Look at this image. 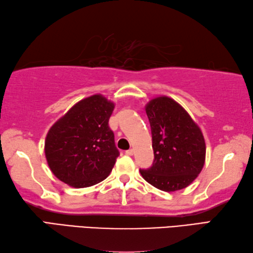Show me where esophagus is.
<instances>
[{
  "label": "esophagus",
  "instance_id": "34e87169",
  "mask_svg": "<svg viewBox=\"0 0 253 253\" xmlns=\"http://www.w3.org/2000/svg\"><path fill=\"white\" fill-rule=\"evenodd\" d=\"M125 153H126L127 156H132V155H133V150H132V149H129V150H127Z\"/></svg>",
  "mask_w": 253,
  "mask_h": 253
}]
</instances>
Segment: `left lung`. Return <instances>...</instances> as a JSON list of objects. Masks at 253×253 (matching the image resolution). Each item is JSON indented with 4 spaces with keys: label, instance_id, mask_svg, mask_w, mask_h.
Wrapping results in <instances>:
<instances>
[{
    "label": "left lung",
    "instance_id": "obj_1",
    "mask_svg": "<svg viewBox=\"0 0 253 253\" xmlns=\"http://www.w3.org/2000/svg\"><path fill=\"white\" fill-rule=\"evenodd\" d=\"M155 159L140 170L148 183L165 192L189 186L205 163L206 146L200 127L179 103L159 96L146 105Z\"/></svg>",
    "mask_w": 253,
    "mask_h": 253
}]
</instances>
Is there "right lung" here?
Here are the masks:
<instances>
[{
  "mask_svg": "<svg viewBox=\"0 0 253 253\" xmlns=\"http://www.w3.org/2000/svg\"><path fill=\"white\" fill-rule=\"evenodd\" d=\"M114 103L101 94L78 102L53 124L44 140V155L51 172L76 189L105 180L120 151L108 120Z\"/></svg>",
  "mask_w": 253,
  "mask_h": 253,
  "instance_id": "1",
  "label": "right lung"
}]
</instances>
